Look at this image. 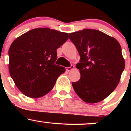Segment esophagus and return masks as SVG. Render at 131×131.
<instances>
[{"mask_svg":"<svg viewBox=\"0 0 131 131\" xmlns=\"http://www.w3.org/2000/svg\"><path fill=\"white\" fill-rule=\"evenodd\" d=\"M74 68V67L73 65H71L70 67H67L66 68V70L68 71H71L72 70H73V69Z\"/></svg>","mask_w":131,"mask_h":131,"instance_id":"obj_1","label":"esophagus"}]
</instances>
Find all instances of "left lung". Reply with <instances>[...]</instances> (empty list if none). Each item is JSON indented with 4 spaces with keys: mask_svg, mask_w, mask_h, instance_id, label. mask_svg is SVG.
Wrapping results in <instances>:
<instances>
[{
    "mask_svg": "<svg viewBox=\"0 0 131 131\" xmlns=\"http://www.w3.org/2000/svg\"><path fill=\"white\" fill-rule=\"evenodd\" d=\"M81 57L76 64L81 78L72 83L75 92L89 103L101 102L113 92L125 67L121 47L114 37L99 30L70 33Z\"/></svg>",
    "mask_w": 131,
    "mask_h": 131,
    "instance_id": "left-lung-1",
    "label": "left lung"
}]
</instances>
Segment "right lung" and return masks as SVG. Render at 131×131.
<instances>
[{
    "mask_svg": "<svg viewBox=\"0 0 131 131\" xmlns=\"http://www.w3.org/2000/svg\"><path fill=\"white\" fill-rule=\"evenodd\" d=\"M68 33L49 28L25 32L13 40L8 50L10 76L18 89L30 98H39L53 89L65 68L55 64L57 49Z\"/></svg>",
    "mask_w": 131,
    "mask_h": 131,
    "instance_id": "obj_1",
    "label": "right lung"
}]
</instances>
